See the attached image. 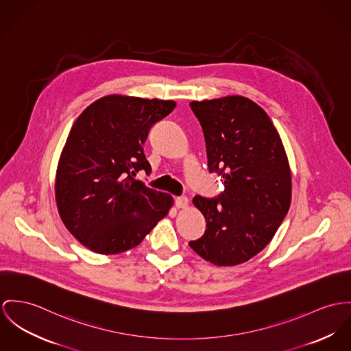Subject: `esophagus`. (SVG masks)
Listing matches in <instances>:
<instances>
[{"label":"esophagus","mask_w":351,"mask_h":351,"mask_svg":"<svg viewBox=\"0 0 351 351\" xmlns=\"http://www.w3.org/2000/svg\"><path fill=\"white\" fill-rule=\"evenodd\" d=\"M175 206L178 208H187L189 207V199L186 196H179L175 199Z\"/></svg>","instance_id":"34e87169"}]
</instances>
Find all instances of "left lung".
I'll use <instances>...</instances> for the list:
<instances>
[{
  "label": "left lung",
  "mask_w": 351,
  "mask_h": 351,
  "mask_svg": "<svg viewBox=\"0 0 351 351\" xmlns=\"http://www.w3.org/2000/svg\"><path fill=\"white\" fill-rule=\"evenodd\" d=\"M206 140L208 171L224 191L195 196L206 232L189 247L216 266H237L259 254L274 238L291 203L287 155L267 113L243 96L191 101Z\"/></svg>",
  "instance_id": "1"
}]
</instances>
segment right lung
<instances>
[{"label":"right lung","mask_w":351,"mask_h":351,"mask_svg":"<svg viewBox=\"0 0 351 351\" xmlns=\"http://www.w3.org/2000/svg\"><path fill=\"white\" fill-rule=\"evenodd\" d=\"M175 107L172 100L109 95L75 121L57 165L56 203L68 231L90 251L134 248L172 207L171 195L134 176L151 172L143 144Z\"/></svg>","instance_id":"1"}]
</instances>
